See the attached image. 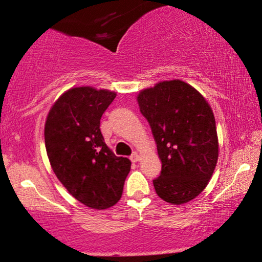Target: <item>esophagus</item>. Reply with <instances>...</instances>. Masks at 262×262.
Wrapping results in <instances>:
<instances>
[{"label": "esophagus", "instance_id": "1", "mask_svg": "<svg viewBox=\"0 0 262 262\" xmlns=\"http://www.w3.org/2000/svg\"><path fill=\"white\" fill-rule=\"evenodd\" d=\"M130 160L132 161V162H138L139 160H141V155H138L137 152H134L130 157Z\"/></svg>", "mask_w": 262, "mask_h": 262}]
</instances>
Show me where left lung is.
I'll list each match as a JSON object with an SVG mask.
<instances>
[{
	"label": "left lung",
	"mask_w": 262,
	"mask_h": 262,
	"mask_svg": "<svg viewBox=\"0 0 262 262\" xmlns=\"http://www.w3.org/2000/svg\"><path fill=\"white\" fill-rule=\"evenodd\" d=\"M149 121L162 162L154 180L157 195L181 205L198 196L209 184L218 160V137L206 99L181 80L161 81L137 95Z\"/></svg>",
	"instance_id": "obj_1"
}]
</instances>
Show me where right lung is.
I'll list each match as a JSON object with an SVG mask.
<instances>
[{
  "mask_svg": "<svg viewBox=\"0 0 262 262\" xmlns=\"http://www.w3.org/2000/svg\"><path fill=\"white\" fill-rule=\"evenodd\" d=\"M116 92L70 88L49 111L45 146L53 173L83 205L105 210L119 202L131 161L118 157L103 141L100 119Z\"/></svg>",
  "mask_w": 262,
  "mask_h": 262,
  "instance_id": "add662e5",
  "label": "right lung"
}]
</instances>
